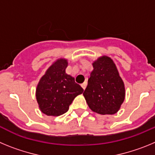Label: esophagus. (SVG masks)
I'll return each mask as SVG.
<instances>
[{
  "label": "esophagus",
  "mask_w": 155,
  "mask_h": 155,
  "mask_svg": "<svg viewBox=\"0 0 155 155\" xmlns=\"http://www.w3.org/2000/svg\"><path fill=\"white\" fill-rule=\"evenodd\" d=\"M86 86H87V83H86V82H84V83H82L81 84V87H82V88H83V89H85V87H86Z\"/></svg>",
  "instance_id": "obj_1"
}]
</instances>
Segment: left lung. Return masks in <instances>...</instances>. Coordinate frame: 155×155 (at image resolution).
Wrapping results in <instances>:
<instances>
[{
	"label": "left lung",
	"mask_w": 155,
	"mask_h": 155,
	"mask_svg": "<svg viewBox=\"0 0 155 155\" xmlns=\"http://www.w3.org/2000/svg\"><path fill=\"white\" fill-rule=\"evenodd\" d=\"M87 86L83 95L90 109L98 114L113 115L120 110L125 99V86L116 64L102 56L92 63Z\"/></svg>",
	"instance_id": "left-lung-1"
}]
</instances>
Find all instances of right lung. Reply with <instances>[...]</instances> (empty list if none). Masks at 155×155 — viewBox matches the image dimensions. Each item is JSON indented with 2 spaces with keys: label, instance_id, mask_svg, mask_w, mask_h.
Wrapping results in <instances>:
<instances>
[{
  "label": "right lung",
  "instance_id": "right-lung-1",
  "mask_svg": "<svg viewBox=\"0 0 155 155\" xmlns=\"http://www.w3.org/2000/svg\"><path fill=\"white\" fill-rule=\"evenodd\" d=\"M68 60L60 58L53 63L37 84L35 97L39 108L47 116H59L67 113L75 97L84 89L66 73Z\"/></svg>",
  "mask_w": 155,
  "mask_h": 155
}]
</instances>
